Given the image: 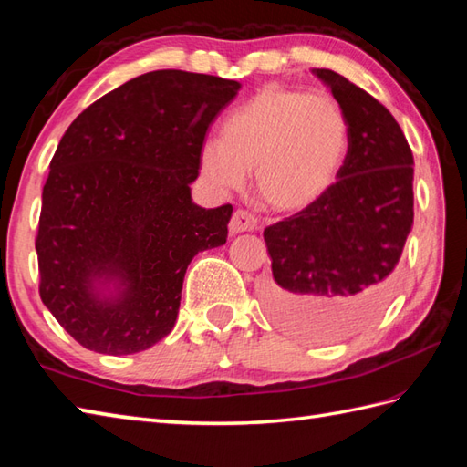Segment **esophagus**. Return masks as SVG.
<instances>
[{"instance_id": "34e87169", "label": "esophagus", "mask_w": 467, "mask_h": 467, "mask_svg": "<svg viewBox=\"0 0 467 467\" xmlns=\"http://www.w3.org/2000/svg\"><path fill=\"white\" fill-rule=\"evenodd\" d=\"M256 226H259V223H256V218L251 213L234 211L231 223H228V231H231V234L251 233V231H254Z\"/></svg>"}]
</instances>
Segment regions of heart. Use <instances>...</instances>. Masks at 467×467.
Masks as SVG:
<instances>
[{
	"mask_svg": "<svg viewBox=\"0 0 467 467\" xmlns=\"http://www.w3.org/2000/svg\"><path fill=\"white\" fill-rule=\"evenodd\" d=\"M349 126L331 96L266 86L221 124V140L201 146V172L218 191H239L254 168L256 191L276 211L299 213L339 181Z\"/></svg>",
	"mask_w": 467,
	"mask_h": 467,
	"instance_id": "obj_1",
	"label": "heart"
}]
</instances>
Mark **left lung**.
<instances>
[{
    "label": "left lung",
    "instance_id": "left-lung-1",
    "mask_svg": "<svg viewBox=\"0 0 467 467\" xmlns=\"http://www.w3.org/2000/svg\"><path fill=\"white\" fill-rule=\"evenodd\" d=\"M311 72L349 126L339 181L319 202L265 228L263 303L286 329L331 341L373 321L395 291L413 226V154L391 112L333 69Z\"/></svg>",
    "mask_w": 467,
    "mask_h": 467
}]
</instances>
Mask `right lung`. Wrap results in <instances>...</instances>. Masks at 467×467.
I'll return each instance as SVG.
<instances>
[{"mask_svg":"<svg viewBox=\"0 0 467 467\" xmlns=\"http://www.w3.org/2000/svg\"><path fill=\"white\" fill-rule=\"evenodd\" d=\"M241 84L156 69L69 124L36 239L39 296L86 349L146 351L172 331L188 265L226 243L233 206L192 202L208 126Z\"/></svg>","mask_w":467,"mask_h":467,"instance_id":"right-lung-1","label":"right lung"}]
</instances>
